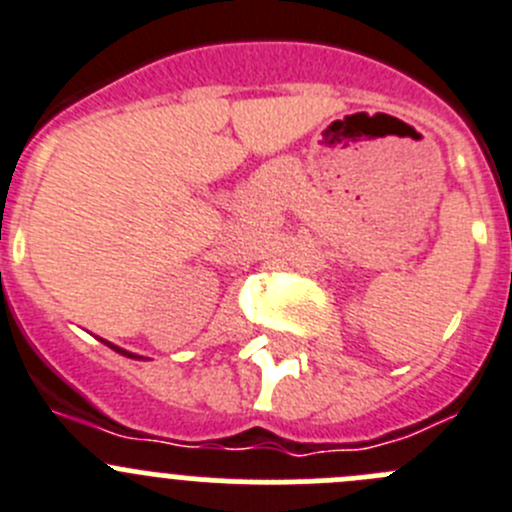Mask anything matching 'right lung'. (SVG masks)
Wrapping results in <instances>:
<instances>
[{
	"instance_id": "obj_1",
	"label": "right lung",
	"mask_w": 512,
	"mask_h": 512,
	"mask_svg": "<svg viewBox=\"0 0 512 512\" xmlns=\"http://www.w3.org/2000/svg\"><path fill=\"white\" fill-rule=\"evenodd\" d=\"M105 346H111L113 351L116 353H121V356H128V358H141V356H136V353H131V351H126V348H118V346H113V343H108V341H103Z\"/></svg>"
}]
</instances>
